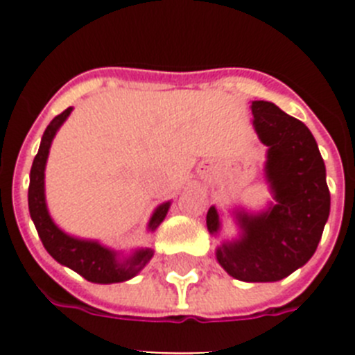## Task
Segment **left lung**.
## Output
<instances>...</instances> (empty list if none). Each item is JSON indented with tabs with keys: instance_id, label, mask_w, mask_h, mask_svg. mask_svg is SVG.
I'll return each mask as SVG.
<instances>
[{
	"instance_id": "1",
	"label": "left lung",
	"mask_w": 355,
	"mask_h": 355,
	"mask_svg": "<svg viewBox=\"0 0 355 355\" xmlns=\"http://www.w3.org/2000/svg\"><path fill=\"white\" fill-rule=\"evenodd\" d=\"M254 128L266 147V180L277 205L261 215L236 213L243 236L216 249L229 275L247 283H274L306 265L315 254L331 209L325 163L315 137L299 119L268 101H252ZM209 233L218 213L206 215Z\"/></svg>"
}]
</instances>
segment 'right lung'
<instances>
[{
	"mask_svg": "<svg viewBox=\"0 0 355 355\" xmlns=\"http://www.w3.org/2000/svg\"><path fill=\"white\" fill-rule=\"evenodd\" d=\"M72 108L64 110L60 115H56L49 126L46 128L42 135L39 153H37L33 165L30 171V187H28V208H30L31 220L35 224L37 233H39L42 245L46 247L53 258L62 265L69 266L80 275H83L90 283L110 284V283H122L133 277L142 270L146 263L153 258V250H137V252L128 259L126 263H119L115 259V252L105 249L97 241L78 240L64 231L56 227L55 222L49 216L48 208H46V199H44V168H46V159L49 155L53 137L56 130L64 124L65 119L69 117ZM171 202L159 206L155 211L149 222L150 229H156L168 211Z\"/></svg>",
	"mask_w": 355,
	"mask_h": 355,
	"instance_id": "obj_1",
	"label": "right lung"
}]
</instances>
